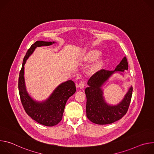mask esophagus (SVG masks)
<instances>
[{"label": "esophagus", "instance_id": "esophagus-1", "mask_svg": "<svg viewBox=\"0 0 154 154\" xmlns=\"http://www.w3.org/2000/svg\"><path fill=\"white\" fill-rule=\"evenodd\" d=\"M85 82L84 81H82L80 82L78 85H77V86L79 88H83L85 86Z\"/></svg>", "mask_w": 154, "mask_h": 154}]
</instances>
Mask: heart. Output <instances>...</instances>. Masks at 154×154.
I'll return each instance as SVG.
<instances>
[{
  "label": "heart",
  "mask_w": 154,
  "mask_h": 154,
  "mask_svg": "<svg viewBox=\"0 0 154 154\" xmlns=\"http://www.w3.org/2000/svg\"><path fill=\"white\" fill-rule=\"evenodd\" d=\"M99 54L100 53L97 50L91 49V50H90L88 52H86L83 55L82 59L85 61H88V62L93 61L99 57ZM95 69H96V66H94L91 68L92 71H94Z\"/></svg>",
  "instance_id": "1"
}]
</instances>
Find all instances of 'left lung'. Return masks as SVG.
Masks as SVG:
<instances>
[{
	"mask_svg": "<svg viewBox=\"0 0 154 154\" xmlns=\"http://www.w3.org/2000/svg\"><path fill=\"white\" fill-rule=\"evenodd\" d=\"M125 70H128V62L125 57L114 71L102 69L92 75L88 81V87L85 90L86 96V112L87 118L92 122L100 125L112 124L126 114L132 95V86L128 88L122 100L115 105L106 102L102 88L112 75L119 72L123 75L121 72H123Z\"/></svg>",
	"mask_w": 154,
	"mask_h": 154,
	"instance_id": "8db88e82",
	"label": "left lung"
}]
</instances>
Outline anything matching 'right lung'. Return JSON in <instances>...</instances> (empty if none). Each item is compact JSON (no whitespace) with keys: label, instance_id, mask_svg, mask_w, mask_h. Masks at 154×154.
<instances>
[{"label":"right lung","instance_id":"obj_1","mask_svg":"<svg viewBox=\"0 0 154 154\" xmlns=\"http://www.w3.org/2000/svg\"><path fill=\"white\" fill-rule=\"evenodd\" d=\"M55 42V41H37L33 44L24 57L18 81L20 101L27 114L39 124L49 127L58 124L62 119L68 99L76 91L75 83L70 80L64 82L56 88L47 99L36 101L29 95L27 91L24 79V65L36 48L51 46Z\"/></svg>","mask_w":154,"mask_h":154}]
</instances>
